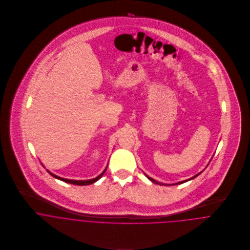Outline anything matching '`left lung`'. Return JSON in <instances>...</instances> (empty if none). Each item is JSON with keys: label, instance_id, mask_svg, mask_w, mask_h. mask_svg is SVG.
<instances>
[{"label": "left lung", "instance_id": "8db88e82", "mask_svg": "<svg viewBox=\"0 0 250 250\" xmlns=\"http://www.w3.org/2000/svg\"><path fill=\"white\" fill-rule=\"evenodd\" d=\"M201 173V172H200ZM200 173H198V174H196V175H194L193 177H191V178L188 179V180H185V181H181V182H179V183H176L175 185H179V184H183V183H185V182H188V181H189V180H192V179L195 178V177H197ZM145 176L147 177V178L149 179L151 182H153V183H155V184H159V185H165V184H162V183H160V182H157L156 180H154V179L150 178L149 176H147L146 174H145Z\"/></svg>", "mask_w": 250, "mask_h": 250}]
</instances>
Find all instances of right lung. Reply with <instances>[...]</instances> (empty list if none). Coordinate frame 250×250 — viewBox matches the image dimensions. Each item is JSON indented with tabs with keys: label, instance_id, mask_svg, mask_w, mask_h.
<instances>
[{
	"label": "right lung",
	"instance_id": "add662e5",
	"mask_svg": "<svg viewBox=\"0 0 250 250\" xmlns=\"http://www.w3.org/2000/svg\"><path fill=\"white\" fill-rule=\"evenodd\" d=\"M106 170H107V167L105 168V170L99 175V176H97V177H95V178L90 179V180H70V179H65V178H62V177H59V176H57V175H55V174H53L52 172H50L49 170H47L54 178L59 179V180H61V181H63V182H65V183H69V184H73V185H78V186H85V185H90V184H93V183H95L96 181H98L99 179L101 178L102 176H103V174L106 172Z\"/></svg>",
	"mask_w": 250,
	"mask_h": 250
}]
</instances>
